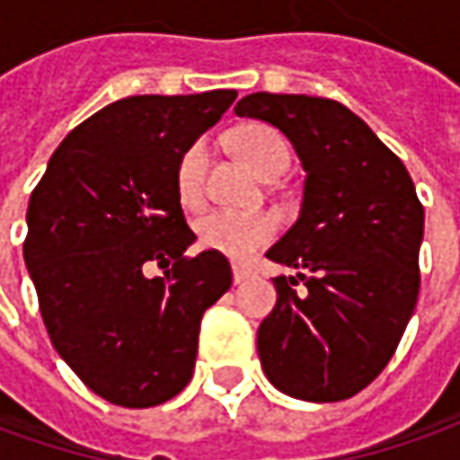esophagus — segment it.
Listing matches in <instances>:
<instances>
[{
	"label": "esophagus",
	"mask_w": 460,
	"mask_h": 460,
	"mask_svg": "<svg viewBox=\"0 0 460 460\" xmlns=\"http://www.w3.org/2000/svg\"><path fill=\"white\" fill-rule=\"evenodd\" d=\"M248 279H253V271L245 269V266H233V281L235 284H245Z\"/></svg>",
	"instance_id": "1"
}]
</instances>
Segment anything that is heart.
<instances>
[{
    "label": "heart",
    "instance_id": "b5f03b06",
    "mask_svg": "<svg viewBox=\"0 0 460 460\" xmlns=\"http://www.w3.org/2000/svg\"><path fill=\"white\" fill-rule=\"evenodd\" d=\"M240 155L263 179L281 176L289 166V146L269 125H245L235 135ZM209 166L207 140H194L179 158L176 166V191L184 207H199L204 199ZM279 233V220L271 212H235V209H209L197 220V238L204 248L217 251L222 256L251 258L263 245H269Z\"/></svg>",
    "mask_w": 460,
    "mask_h": 460
}]
</instances>
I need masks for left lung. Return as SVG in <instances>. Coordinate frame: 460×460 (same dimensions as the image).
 Segmentation results:
<instances>
[{"mask_svg": "<svg viewBox=\"0 0 460 460\" xmlns=\"http://www.w3.org/2000/svg\"><path fill=\"white\" fill-rule=\"evenodd\" d=\"M238 117L274 125L305 168L302 209L266 258L276 307L258 327V358L279 392L305 402L358 394L397 350L420 292L425 209L404 164L341 102L248 94Z\"/></svg>", "mask_w": 460, "mask_h": 460, "instance_id": "8db88e82", "label": "left lung"}]
</instances>
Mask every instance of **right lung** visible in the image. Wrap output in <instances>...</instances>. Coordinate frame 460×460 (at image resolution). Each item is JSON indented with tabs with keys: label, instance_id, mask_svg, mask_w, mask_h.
Here are the masks:
<instances>
[{
	"label": "right lung",
	"instance_id": "obj_1",
	"mask_svg": "<svg viewBox=\"0 0 460 460\" xmlns=\"http://www.w3.org/2000/svg\"><path fill=\"white\" fill-rule=\"evenodd\" d=\"M235 89L117 99L66 135L27 207L25 266L50 343L94 394L155 407L184 389L204 309L233 284L202 251L176 191L181 153L220 122ZM155 260L164 277L148 279Z\"/></svg>",
	"mask_w": 460,
	"mask_h": 460
}]
</instances>
